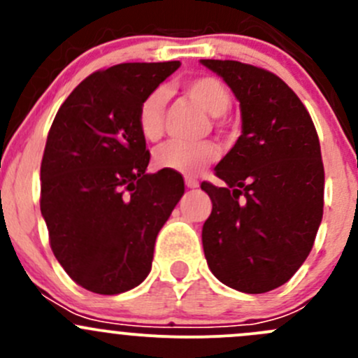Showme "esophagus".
I'll return each instance as SVG.
<instances>
[{"instance_id": "34e87169", "label": "esophagus", "mask_w": 358, "mask_h": 358, "mask_svg": "<svg viewBox=\"0 0 358 358\" xmlns=\"http://www.w3.org/2000/svg\"><path fill=\"white\" fill-rule=\"evenodd\" d=\"M185 185L189 187V189H197V187H199V182H197V178H192V176H187V178H185Z\"/></svg>"}]
</instances>
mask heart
Here are the masks:
<instances>
[{"label":"heart","instance_id":"b5f03b06","mask_svg":"<svg viewBox=\"0 0 358 358\" xmlns=\"http://www.w3.org/2000/svg\"><path fill=\"white\" fill-rule=\"evenodd\" d=\"M183 92L190 100L215 115L216 128L227 131V122L222 115L230 109L232 96L229 88L222 79L215 76H199V78L189 79L183 85ZM164 107L166 93L162 90H154L149 95L143 96L136 110V124L140 133L149 142H156L162 136L164 129ZM220 150L211 140H201V142H168L161 145L154 152V164L159 169L182 173V175H196L202 168L211 164L218 157Z\"/></svg>","mask_w":358,"mask_h":358}]
</instances>
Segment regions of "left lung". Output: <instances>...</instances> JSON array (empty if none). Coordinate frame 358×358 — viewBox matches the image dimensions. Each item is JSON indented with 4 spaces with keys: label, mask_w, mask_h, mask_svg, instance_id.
Wrapping results in <instances>:
<instances>
[{
    "label": "left lung",
    "mask_w": 358,
    "mask_h": 358,
    "mask_svg": "<svg viewBox=\"0 0 358 358\" xmlns=\"http://www.w3.org/2000/svg\"><path fill=\"white\" fill-rule=\"evenodd\" d=\"M241 102L243 135L202 182L213 202L202 227L211 272L248 294L282 286L315 243L324 209L317 129L294 92L273 72L237 60H201Z\"/></svg>",
    "instance_id": "left-lung-1"
}]
</instances>
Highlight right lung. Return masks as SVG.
<instances>
[{
    "instance_id": "1",
    "label": "right lung",
    "mask_w": 358,
    "mask_h": 358,
    "mask_svg": "<svg viewBox=\"0 0 358 358\" xmlns=\"http://www.w3.org/2000/svg\"><path fill=\"white\" fill-rule=\"evenodd\" d=\"M180 67L129 62L83 79L60 106L41 161L50 248L78 286L119 294L150 272L159 230L185 192L180 173L147 175L143 96Z\"/></svg>"
}]
</instances>
